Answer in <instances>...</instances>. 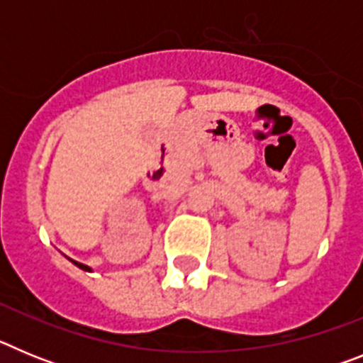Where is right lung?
<instances>
[{"label": "right lung", "instance_id": "right-lung-1", "mask_svg": "<svg viewBox=\"0 0 363 363\" xmlns=\"http://www.w3.org/2000/svg\"><path fill=\"white\" fill-rule=\"evenodd\" d=\"M74 264L78 265L79 269H83V271H91V267H86V265H83V264H78V262H74Z\"/></svg>", "mask_w": 363, "mask_h": 363}]
</instances>
